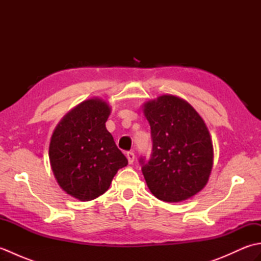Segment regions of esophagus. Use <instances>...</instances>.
<instances>
[{
	"label": "esophagus",
	"mask_w": 261,
	"mask_h": 261,
	"mask_svg": "<svg viewBox=\"0 0 261 261\" xmlns=\"http://www.w3.org/2000/svg\"><path fill=\"white\" fill-rule=\"evenodd\" d=\"M126 158H127V162H129V164H134V162H135V152L127 151L126 152Z\"/></svg>",
	"instance_id": "obj_1"
}]
</instances>
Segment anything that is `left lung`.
<instances>
[{
	"label": "left lung",
	"instance_id": "8db88e82",
	"mask_svg": "<svg viewBox=\"0 0 261 261\" xmlns=\"http://www.w3.org/2000/svg\"><path fill=\"white\" fill-rule=\"evenodd\" d=\"M150 124V158L140 157L149 190L164 202H181L206 185L213 145L203 119L184 99L163 95L143 109Z\"/></svg>",
	"mask_w": 261,
	"mask_h": 261
}]
</instances>
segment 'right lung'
<instances>
[{
    "mask_svg": "<svg viewBox=\"0 0 261 261\" xmlns=\"http://www.w3.org/2000/svg\"><path fill=\"white\" fill-rule=\"evenodd\" d=\"M107 102L91 98L64 116L55 129L49 159L59 186L80 201H92L109 190L127 159L105 127Z\"/></svg>",
    "mask_w": 261,
    "mask_h": 261,
    "instance_id": "1",
    "label": "right lung"
}]
</instances>
